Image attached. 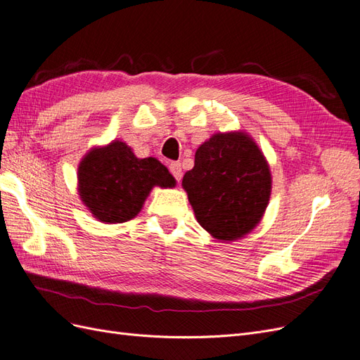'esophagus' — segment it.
Masks as SVG:
<instances>
[{"mask_svg": "<svg viewBox=\"0 0 360 360\" xmlns=\"http://www.w3.org/2000/svg\"><path fill=\"white\" fill-rule=\"evenodd\" d=\"M169 169L172 172V175L175 176V179L179 182L182 178V167H181L179 161H172V163L169 165Z\"/></svg>", "mask_w": 360, "mask_h": 360, "instance_id": "1", "label": "esophagus"}]
</instances>
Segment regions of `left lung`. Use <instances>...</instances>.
I'll return each instance as SVG.
<instances>
[{
    "label": "left lung",
    "instance_id": "8db88e82",
    "mask_svg": "<svg viewBox=\"0 0 360 360\" xmlns=\"http://www.w3.org/2000/svg\"><path fill=\"white\" fill-rule=\"evenodd\" d=\"M197 223L231 242L257 227L269 205L272 175L254 139L242 130L215 133L195 150L182 178Z\"/></svg>",
    "mask_w": 360,
    "mask_h": 360
}]
</instances>
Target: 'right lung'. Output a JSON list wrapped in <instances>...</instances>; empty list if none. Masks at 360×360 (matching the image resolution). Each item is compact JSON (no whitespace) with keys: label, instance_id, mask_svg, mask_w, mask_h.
Instances as JSON below:
<instances>
[{"label":"right lung","instance_id":"right-lung-1","mask_svg":"<svg viewBox=\"0 0 360 360\" xmlns=\"http://www.w3.org/2000/svg\"><path fill=\"white\" fill-rule=\"evenodd\" d=\"M175 185V178L157 158H137L129 145L117 139L91 148L77 167L80 200L104 224L129 221L142 211L154 187Z\"/></svg>","mask_w":360,"mask_h":360}]
</instances>
